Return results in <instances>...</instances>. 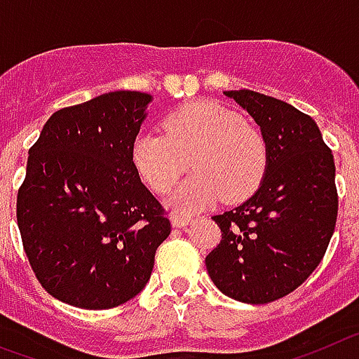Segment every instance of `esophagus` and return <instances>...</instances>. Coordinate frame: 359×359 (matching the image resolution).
Wrapping results in <instances>:
<instances>
[{
	"label": "esophagus",
	"mask_w": 359,
	"mask_h": 359,
	"mask_svg": "<svg viewBox=\"0 0 359 359\" xmlns=\"http://www.w3.org/2000/svg\"><path fill=\"white\" fill-rule=\"evenodd\" d=\"M191 222H193L191 217H184V215H173V217H171V224H173V227H184Z\"/></svg>",
	"instance_id": "esophagus-1"
}]
</instances>
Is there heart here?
Listing matches in <instances>:
<instances>
[{"label":"heart","instance_id":"obj_1","mask_svg":"<svg viewBox=\"0 0 359 359\" xmlns=\"http://www.w3.org/2000/svg\"><path fill=\"white\" fill-rule=\"evenodd\" d=\"M195 173L170 197L171 210L193 213L220 197L238 202L260 186L267 144L258 130L215 102H191L164 119V133L144 132L132 146L137 173L155 193H168L186 168Z\"/></svg>","mask_w":359,"mask_h":359}]
</instances>
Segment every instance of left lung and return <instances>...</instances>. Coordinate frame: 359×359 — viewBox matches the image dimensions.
Wrapping results in <instances>:
<instances>
[{
  "instance_id": "obj_1",
  "label": "left lung",
  "mask_w": 359,
  "mask_h": 359,
  "mask_svg": "<svg viewBox=\"0 0 359 359\" xmlns=\"http://www.w3.org/2000/svg\"><path fill=\"white\" fill-rule=\"evenodd\" d=\"M224 95L260 126L267 168L251 198L215 215L220 244L205 257L211 280L244 304H269L300 287L334 233V157L309 115L251 90Z\"/></svg>"
}]
</instances>
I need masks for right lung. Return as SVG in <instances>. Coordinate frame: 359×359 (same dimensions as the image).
Here are the masks:
<instances>
[{
  "label": "right lung",
  "mask_w": 359,
  "mask_h": 359,
  "mask_svg": "<svg viewBox=\"0 0 359 359\" xmlns=\"http://www.w3.org/2000/svg\"><path fill=\"white\" fill-rule=\"evenodd\" d=\"M151 95L108 92L57 110L18 191L25 253L50 294L110 309L144 289L171 224L132 162Z\"/></svg>",
  "instance_id": "add662e5"
}]
</instances>
